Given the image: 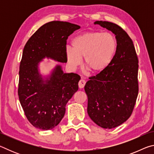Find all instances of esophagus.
<instances>
[{
    "mask_svg": "<svg viewBox=\"0 0 154 154\" xmlns=\"http://www.w3.org/2000/svg\"><path fill=\"white\" fill-rule=\"evenodd\" d=\"M78 85H79V88H83L85 85V81L83 79H80V81L79 82V83H78Z\"/></svg>",
    "mask_w": 154,
    "mask_h": 154,
    "instance_id": "esophagus-1",
    "label": "esophagus"
}]
</instances>
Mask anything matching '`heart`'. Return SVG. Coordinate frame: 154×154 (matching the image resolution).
<instances>
[{
  "instance_id": "obj_1",
  "label": "heart",
  "mask_w": 154,
  "mask_h": 154,
  "mask_svg": "<svg viewBox=\"0 0 154 154\" xmlns=\"http://www.w3.org/2000/svg\"><path fill=\"white\" fill-rule=\"evenodd\" d=\"M72 48L67 46L65 55L67 64L75 69L84 58V66L92 73L103 72L113 61L118 49V41L109 32H87L77 35L72 40Z\"/></svg>"
}]
</instances>
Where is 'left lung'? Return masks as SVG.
<instances>
[{
    "label": "left lung",
    "instance_id": "left-lung-1",
    "mask_svg": "<svg viewBox=\"0 0 154 154\" xmlns=\"http://www.w3.org/2000/svg\"><path fill=\"white\" fill-rule=\"evenodd\" d=\"M95 24L116 35L118 49L105 71L89 77L85 85L88 113L103 128H113L132 115L139 93V60L133 42L127 32L114 23L96 21Z\"/></svg>",
    "mask_w": 154,
    "mask_h": 154
}]
</instances>
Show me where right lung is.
<instances>
[{
  "instance_id": "add662e5",
  "label": "right lung",
  "mask_w": 154,
  "mask_h": 154,
  "mask_svg": "<svg viewBox=\"0 0 154 154\" xmlns=\"http://www.w3.org/2000/svg\"><path fill=\"white\" fill-rule=\"evenodd\" d=\"M78 25L52 21L40 27L24 46L19 71L18 96L25 116L36 128H55L65 114L66 103L78 90L79 75L64 73L60 65L43 79L38 65L47 57L66 62V40Z\"/></svg>"
}]
</instances>
